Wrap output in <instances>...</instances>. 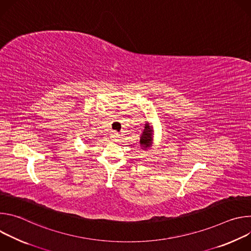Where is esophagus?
Returning a JSON list of instances; mask_svg holds the SVG:
<instances>
[{
	"instance_id": "1",
	"label": "esophagus",
	"mask_w": 251,
	"mask_h": 251,
	"mask_svg": "<svg viewBox=\"0 0 251 251\" xmlns=\"http://www.w3.org/2000/svg\"><path fill=\"white\" fill-rule=\"evenodd\" d=\"M118 138H119V134H118V132H116V131H112L111 133H110V139L112 140V141H118Z\"/></svg>"
}]
</instances>
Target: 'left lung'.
Masks as SVG:
<instances>
[{"mask_svg": "<svg viewBox=\"0 0 251 251\" xmlns=\"http://www.w3.org/2000/svg\"><path fill=\"white\" fill-rule=\"evenodd\" d=\"M151 129L149 124L145 125L144 128V132L141 135V139H140V144L143 146V148H148L151 145Z\"/></svg>", "mask_w": 251, "mask_h": 251, "instance_id": "left-lung-1", "label": "left lung"}]
</instances>
